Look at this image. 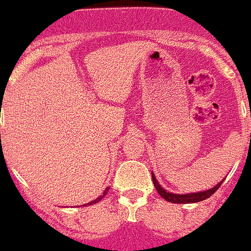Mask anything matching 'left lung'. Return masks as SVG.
Listing matches in <instances>:
<instances>
[{"label":"left lung","instance_id":"left-lung-1","mask_svg":"<svg viewBox=\"0 0 251 251\" xmlns=\"http://www.w3.org/2000/svg\"><path fill=\"white\" fill-rule=\"evenodd\" d=\"M152 182H154L155 188H156L157 193H159L164 200H166L168 202H173V203H195V202L204 201L208 197H211L214 192L219 188V186L223 183V181H221L219 183H217L213 188L208 191H203V192H196V193H187V195H175V193L166 192L161 186L157 183L156 178H155L154 174H152Z\"/></svg>","mask_w":251,"mask_h":251}]
</instances>
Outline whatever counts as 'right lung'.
Returning a JSON list of instances; mask_svg holds the SVG:
<instances>
[{
    "label": "right lung",
    "mask_w": 251,
    "mask_h": 251,
    "mask_svg": "<svg viewBox=\"0 0 251 251\" xmlns=\"http://www.w3.org/2000/svg\"><path fill=\"white\" fill-rule=\"evenodd\" d=\"M108 190H109V187H107V188H106V190H104V191H103V195H101V196H100L99 199H96V200H95V201L90 202V203H86V204H87V206H90V204H94V203H97V202H100V201H101V200H102V199H103L104 196H106V195H107V192H108ZM83 206H85V204H83Z\"/></svg>",
    "instance_id": "right-lung-1"
}]
</instances>
